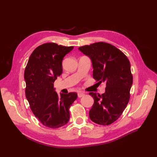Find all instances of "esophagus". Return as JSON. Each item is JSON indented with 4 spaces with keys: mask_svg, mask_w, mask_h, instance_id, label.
Here are the masks:
<instances>
[{
    "mask_svg": "<svg viewBox=\"0 0 157 157\" xmlns=\"http://www.w3.org/2000/svg\"><path fill=\"white\" fill-rule=\"evenodd\" d=\"M85 95V94L84 92H79L78 93V98H81V97H83Z\"/></svg>",
    "mask_w": 157,
    "mask_h": 157,
    "instance_id": "34e87169",
    "label": "esophagus"
}]
</instances>
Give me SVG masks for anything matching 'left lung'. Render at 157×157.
I'll use <instances>...</instances> for the list:
<instances>
[{"instance_id":"8db88e82","label":"left lung","mask_w":157,"mask_h":157,"mask_svg":"<svg viewBox=\"0 0 157 157\" xmlns=\"http://www.w3.org/2000/svg\"><path fill=\"white\" fill-rule=\"evenodd\" d=\"M78 49L91 58L94 78L99 84H106L104 94L89 93L94 99L89 111L90 119L100 125L111 124L121 117L130 100L133 82L130 61L122 51L107 42H95Z\"/></svg>"}]
</instances>
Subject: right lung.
Instances as JSON below:
<instances>
[{
	"mask_svg": "<svg viewBox=\"0 0 157 157\" xmlns=\"http://www.w3.org/2000/svg\"><path fill=\"white\" fill-rule=\"evenodd\" d=\"M73 49L54 42L42 44L31 54L25 69V96L33 113L44 126L58 128L70 117L69 108L77 98L76 92L54 91V82L62 73V60Z\"/></svg>",
	"mask_w": 157,
	"mask_h": 157,
	"instance_id": "obj_1",
	"label": "right lung"
}]
</instances>
